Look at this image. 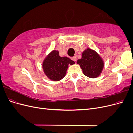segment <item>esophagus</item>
Returning <instances> with one entry per match:
<instances>
[{"instance_id": "34e87169", "label": "esophagus", "mask_w": 133, "mask_h": 133, "mask_svg": "<svg viewBox=\"0 0 133 133\" xmlns=\"http://www.w3.org/2000/svg\"><path fill=\"white\" fill-rule=\"evenodd\" d=\"M71 59L73 60V61H74L75 62H76V57H75V56H74V57H71Z\"/></svg>"}]
</instances>
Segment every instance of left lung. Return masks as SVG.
Segmentation results:
<instances>
[{
  "label": "left lung",
  "mask_w": 133,
  "mask_h": 133,
  "mask_svg": "<svg viewBox=\"0 0 133 133\" xmlns=\"http://www.w3.org/2000/svg\"><path fill=\"white\" fill-rule=\"evenodd\" d=\"M82 68L83 74L90 78H96L102 74L104 67L103 58L95 50L88 48L84 50L82 58L76 62Z\"/></svg>",
  "instance_id": "left-lung-1"
}]
</instances>
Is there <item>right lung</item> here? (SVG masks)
I'll use <instances>...</instances> for the list:
<instances>
[{
    "instance_id": "obj_1",
    "label": "right lung",
    "mask_w": 133,
    "mask_h": 133,
    "mask_svg": "<svg viewBox=\"0 0 133 133\" xmlns=\"http://www.w3.org/2000/svg\"><path fill=\"white\" fill-rule=\"evenodd\" d=\"M75 62L66 57H60L57 50H53L43 60L42 68L46 77L53 82H58L64 78L69 65Z\"/></svg>"
}]
</instances>
